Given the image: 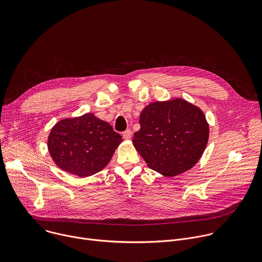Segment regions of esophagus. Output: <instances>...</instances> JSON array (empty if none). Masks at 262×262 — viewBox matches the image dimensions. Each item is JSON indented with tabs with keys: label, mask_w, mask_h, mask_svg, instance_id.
<instances>
[{
	"label": "esophagus",
	"mask_w": 262,
	"mask_h": 262,
	"mask_svg": "<svg viewBox=\"0 0 262 262\" xmlns=\"http://www.w3.org/2000/svg\"><path fill=\"white\" fill-rule=\"evenodd\" d=\"M122 136H123V138L125 139V140H129V139H132V136H133V133H132V130H129V129H127V130H125V132H123V134H122Z\"/></svg>",
	"instance_id": "1"
}]
</instances>
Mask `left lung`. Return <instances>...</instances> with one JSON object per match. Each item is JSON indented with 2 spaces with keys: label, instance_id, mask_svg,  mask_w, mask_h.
<instances>
[{
  "label": "left lung",
  "instance_id": "obj_1",
  "mask_svg": "<svg viewBox=\"0 0 262 262\" xmlns=\"http://www.w3.org/2000/svg\"><path fill=\"white\" fill-rule=\"evenodd\" d=\"M133 143L147 166L166 177L193 168L208 142L209 125L202 110L182 98L156 101L140 114Z\"/></svg>",
  "mask_w": 262,
  "mask_h": 262
}]
</instances>
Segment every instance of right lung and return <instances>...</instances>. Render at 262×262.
<instances>
[{"label":"right lung","instance_id":"right-lung-1","mask_svg":"<svg viewBox=\"0 0 262 262\" xmlns=\"http://www.w3.org/2000/svg\"><path fill=\"white\" fill-rule=\"evenodd\" d=\"M122 137L92 113L60 120L52 128L48 148L56 165L73 175L88 177L111 161Z\"/></svg>","mask_w":262,"mask_h":262}]
</instances>
